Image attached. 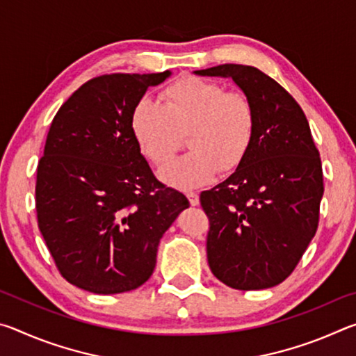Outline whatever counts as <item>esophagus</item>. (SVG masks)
Instances as JSON below:
<instances>
[{
    "instance_id": "esophagus-1",
    "label": "esophagus",
    "mask_w": 356,
    "mask_h": 356,
    "mask_svg": "<svg viewBox=\"0 0 356 356\" xmlns=\"http://www.w3.org/2000/svg\"><path fill=\"white\" fill-rule=\"evenodd\" d=\"M186 197H188L191 206H197V204H200V195H197V193H195V191L186 193Z\"/></svg>"
}]
</instances>
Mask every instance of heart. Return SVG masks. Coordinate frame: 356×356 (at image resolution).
Wrapping results in <instances>:
<instances>
[{"label": "heart", "instance_id": "heart-1", "mask_svg": "<svg viewBox=\"0 0 356 356\" xmlns=\"http://www.w3.org/2000/svg\"><path fill=\"white\" fill-rule=\"evenodd\" d=\"M161 100L163 104L149 97L138 100L130 130L143 155L159 166L171 159L188 134L191 150L160 171L163 182L195 188L218 171L232 172L243 163L256 134V111L248 95L188 75L166 86Z\"/></svg>", "mask_w": 356, "mask_h": 356}]
</instances>
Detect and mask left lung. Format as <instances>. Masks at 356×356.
I'll list each match as a JSON object with an SVG mask.
<instances>
[{
  "mask_svg": "<svg viewBox=\"0 0 356 356\" xmlns=\"http://www.w3.org/2000/svg\"><path fill=\"white\" fill-rule=\"evenodd\" d=\"M195 74L232 78L256 111L254 141L243 163L201 193L210 221L209 267L238 291L273 287L293 272L318 225L323 174L308 119L280 83L251 65Z\"/></svg>",
  "mask_w": 356,
  "mask_h": 356,
  "instance_id": "8db88e82",
  "label": "left lung"
}]
</instances>
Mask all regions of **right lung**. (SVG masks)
<instances>
[{"mask_svg":"<svg viewBox=\"0 0 356 356\" xmlns=\"http://www.w3.org/2000/svg\"><path fill=\"white\" fill-rule=\"evenodd\" d=\"M160 74L92 78L59 108L38 165L35 210L65 280L84 291L129 292L154 273L156 248L182 193L156 180L130 130V114Z\"/></svg>","mask_w":356,"mask_h":356,"instance_id":"add662e5","label":"right lung"}]
</instances>
